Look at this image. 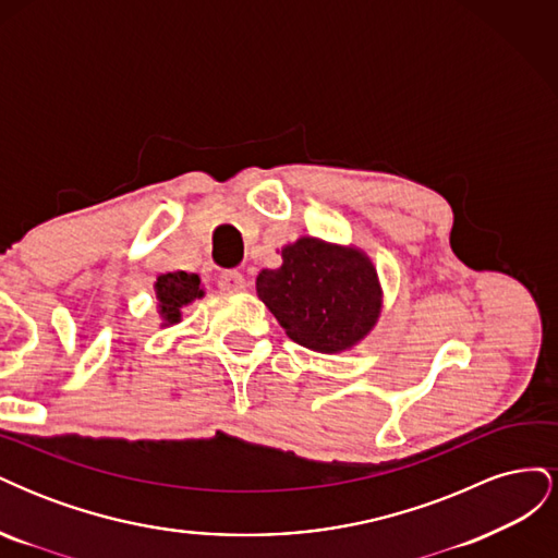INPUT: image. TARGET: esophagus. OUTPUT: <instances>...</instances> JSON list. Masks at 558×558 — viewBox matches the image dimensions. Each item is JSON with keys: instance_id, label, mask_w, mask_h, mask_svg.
<instances>
[{"instance_id": "esophagus-1", "label": "esophagus", "mask_w": 558, "mask_h": 558, "mask_svg": "<svg viewBox=\"0 0 558 558\" xmlns=\"http://www.w3.org/2000/svg\"><path fill=\"white\" fill-rule=\"evenodd\" d=\"M218 289L226 293H240L246 289V279L238 269H228L221 277H218Z\"/></svg>"}]
</instances>
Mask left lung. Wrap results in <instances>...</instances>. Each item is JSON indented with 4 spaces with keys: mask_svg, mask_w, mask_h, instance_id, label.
Instances as JSON below:
<instances>
[{
    "mask_svg": "<svg viewBox=\"0 0 558 558\" xmlns=\"http://www.w3.org/2000/svg\"><path fill=\"white\" fill-rule=\"evenodd\" d=\"M256 293L293 342L318 353L361 344L384 307L377 267L367 253L312 234L281 246V265L263 269Z\"/></svg>",
    "mask_w": 558,
    "mask_h": 558,
    "instance_id": "1",
    "label": "left lung"
}]
</instances>
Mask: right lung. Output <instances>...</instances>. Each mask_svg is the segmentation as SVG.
Listing matches in <instances>:
<instances>
[{
    "mask_svg": "<svg viewBox=\"0 0 558 558\" xmlns=\"http://www.w3.org/2000/svg\"><path fill=\"white\" fill-rule=\"evenodd\" d=\"M156 300H158V316L162 320V328L167 326H177L183 310L193 305L195 300L205 298V289H202V281L197 275L189 272H167L160 275L158 281L154 283Z\"/></svg>",
    "mask_w": 558,
    "mask_h": 558,
    "instance_id": "add662e5",
    "label": "right lung"
}]
</instances>
